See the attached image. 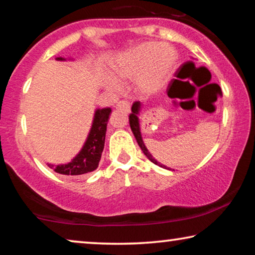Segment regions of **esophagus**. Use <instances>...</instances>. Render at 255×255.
Returning <instances> with one entry per match:
<instances>
[{
  "label": "esophagus",
  "instance_id": "esophagus-1",
  "mask_svg": "<svg viewBox=\"0 0 255 255\" xmlns=\"http://www.w3.org/2000/svg\"><path fill=\"white\" fill-rule=\"evenodd\" d=\"M116 109H126L128 111L130 109V103H129L127 100H122L117 102V105H116Z\"/></svg>",
  "mask_w": 255,
  "mask_h": 255
}]
</instances>
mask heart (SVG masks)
<instances>
[{"mask_svg": "<svg viewBox=\"0 0 255 255\" xmlns=\"http://www.w3.org/2000/svg\"><path fill=\"white\" fill-rule=\"evenodd\" d=\"M176 58V51L171 46L145 41L117 57L111 70L115 79L119 82L135 79L138 92L152 94L165 83L175 65ZM117 81L108 77L106 80L107 88L118 91L120 85Z\"/></svg>", "mask_w": 255, "mask_h": 255, "instance_id": "1", "label": "heart"}]
</instances>
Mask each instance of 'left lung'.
Returning a JSON list of instances; mask_svg holds the SVG:
<instances>
[{
	"mask_svg": "<svg viewBox=\"0 0 255 255\" xmlns=\"http://www.w3.org/2000/svg\"><path fill=\"white\" fill-rule=\"evenodd\" d=\"M140 102L139 101H136L132 103V107H131V114L129 115V125H130V128H131V131L133 133V136H135L136 140L138 145H139V147L143 150V153L147 156V158L149 159L150 162H153L154 164H156L158 166H162L164 169H167L166 166L162 165V164H159L156 159L153 158L152 155L149 154L148 149L146 148V146L143 141V138H141L140 135V128H139V119H138V115H139V111H140ZM170 170V169H169Z\"/></svg>",
	"mask_w": 255,
	"mask_h": 255,
	"instance_id": "1",
	"label": "left lung"
}]
</instances>
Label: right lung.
Instances as JSON below:
<instances>
[{"label":"right lung","mask_w":255,"mask_h":255,"mask_svg":"<svg viewBox=\"0 0 255 255\" xmlns=\"http://www.w3.org/2000/svg\"><path fill=\"white\" fill-rule=\"evenodd\" d=\"M58 60L64 58L58 57ZM111 114L110 108L97 109L94 114L91 130L81 152L67 164H59V165H48L55 172L63 175H81L89 173L97 169L100 162L103 147H105L107 124Z\"/></svg>","instance_id":"right-lung-1"}]
</instances>
